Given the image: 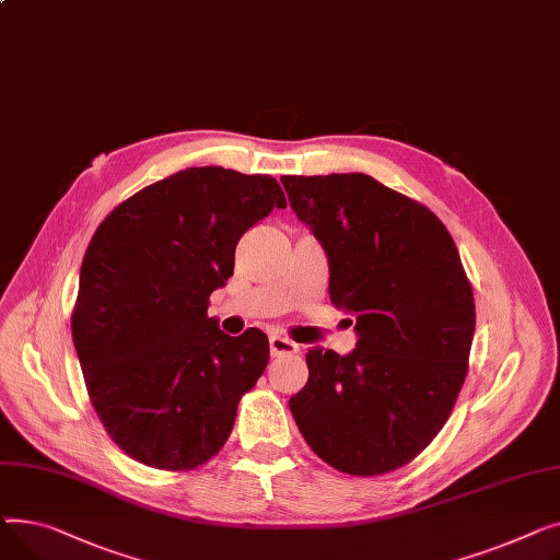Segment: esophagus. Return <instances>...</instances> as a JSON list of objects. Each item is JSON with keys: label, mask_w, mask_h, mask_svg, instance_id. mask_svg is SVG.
<instances>
[{"label": "esophagus", "mask_w": 560, "mask_h": 560, "mask_svg": "<svg viewBox=\"0 0 560 560\" xmlns=\"http://www.w3.org/2000/svg\"><path fill=\"white\" fill-rule=\"evenodd\" d=\"M269 350H271V357L295 354V352H299V343H293V341H289V339H284V337L273 335V337L269 339Z\"/></svg>", "instance_id": "esophagus-1"}]
</instances>
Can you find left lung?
<instances>
[{
  "instance_id": "8db88e82",
  "label": "left lung",
  "mask_w": 560,
  "mask_h": 560,
  "mask_svg": "<svg viewBox=\"0 0 560 560\" xmlns=\"http://www.w3.org/2000/svg\"><path fill=\"white\" fill-rule=\"evenodd\" d=\"M280 180L359 337L343 357L307 352L310 380L289 409L325 464L390 472L443 430L468 375L475 299L462 257L432 210L366 174Z\"/></svg>"
}]
</instances>
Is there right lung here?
Wrapping results in <instances>:
<instances>
[{"instance_id": "1", "label": "right lung", "mask_w": 560, "mask_h": 560, "mask_svg": "<svg viewBox=\"0 0 560 560\" xmlns=\"http://www.w3.org/2000/svg\"><path fill=\"white\" fill-rule=\"evenodd\" d=\"M273 208L287 201L267 174L189 167L130 196L92 235L72 339L98 420L136 462L199 468L233 432L269 339L257 327L228 337L208 305L242 235Z\"/></svg>"}]
</instances>
